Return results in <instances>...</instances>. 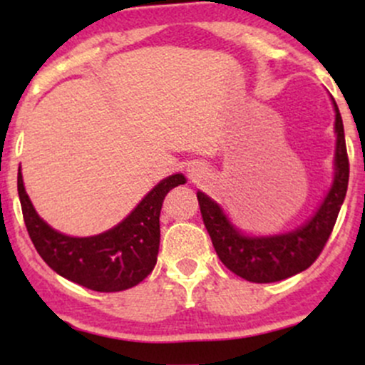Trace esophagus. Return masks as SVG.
Wrapping results in <instances>:
<instances>
[{
    "label": "esophagus",
    "instance_id": "obj_1",
    "mask_svg": "<svg viewBox=\"0 0 365 365\" xmlns=\"http://www.w3.org/2000/svg\"><path fill=\"white\" fill-rule=\"evenodd\" d=\"M187 171H188V173H190L192 178H197L200 173H202V171H200V168H197V166H190V168H188Z\"/></svg>",
    "mask_w": 365,
    "mask_h": 365
}]
</instances>
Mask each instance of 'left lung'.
Here are the masks:
<instances>
[{
    "label": "left lung",
    "instance_id": "obj_1",
    "mask_svg": "<svg viewBox=\"0 0 365 365\" xmlns=\"http://www.w3.org/2000/svg\"><path fill=\"white\" fill-rule=\"evenodd\" d=\"M334 110L333 180L314 215L305 223L284 233L252 235L233 223L220 202L197 190L200 212L220 261L232 273L252 283H273L307 269L321 254L336 223L349 187V158L340 110Z\"/></svg>",
    "mask_w": 365,
    "mask_h": 365
}]
</instances>
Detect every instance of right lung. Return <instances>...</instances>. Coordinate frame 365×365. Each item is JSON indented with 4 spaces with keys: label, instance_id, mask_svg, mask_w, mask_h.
I'll return each mask as SVG.
<instances>
[{
    "label": "right lung",
    "instance_id": "right-lung-1",
    "mask_svg": "<svg viewBox=\"0 0 365 365\" xmlns=\"http://www.w3.org/2000/svg\"><path fill=\"white\" fill-rule=\"evenodd\" d=\"M183 183V173L163 178L118 225L91 237L65 235L46 223L25 190L22 170L16 187L32 244L54 273L94 292H121L139 284L156 266L163 200Z\"/></svg>",
    "mask_w": 365,
    "mask_h": 365
}]
</instances>
